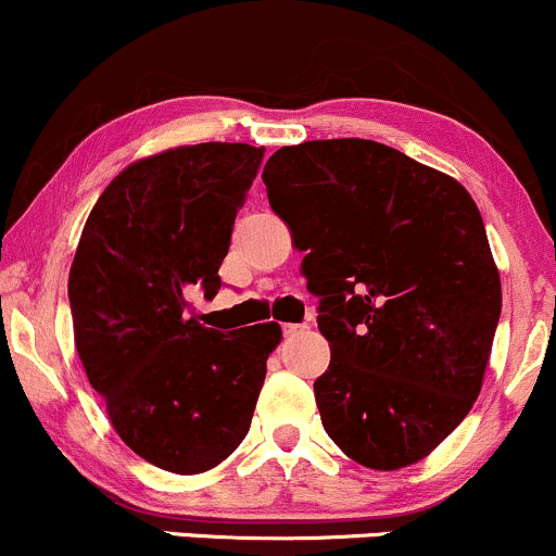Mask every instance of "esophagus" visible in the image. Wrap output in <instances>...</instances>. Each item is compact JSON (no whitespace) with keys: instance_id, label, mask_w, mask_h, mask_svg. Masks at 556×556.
<instances>
[{"instance_id":"1","label":"esophagus","mask_w":556,"mask_h":556,"mask_svg":"<svg viewBox=\"0 0 556 556\" xmlns=\"http://www.w3.org/2000/svg\"><path fill=\"white\" fill-rule=\"evenodd\" d=\"M307 330V326H299V323H289V326H283V336L286 339H291V336H299Z\"/></svg>"}]
</instances>
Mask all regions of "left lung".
<instances>
[{"instance_id":"1","label":"left lung","mask_w":556,"mask_h":556,"mask_svg":"<svg viewBox=\"0 0 556 556\" xmlns=\"http://www.w3.org/2000/svg\"><path fill=\"white\" fill-rule=\"evenodd\" d=\"M262 180L320 299L323 428L372 470L415 465L472 409L502 315L476 202L454 178L367 139L280 147Z\"/></svg>"}]
</instances>
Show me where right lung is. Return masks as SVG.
<instances>
[{
	"mask_svg": "<svg viewBox=\"0 0 556 556\" xmlns=\"http://www.w3.org/2000/svg\"><path fill=\"white\" fill-rule=\"evenodd\" d=\"M262 147L207 141L128 165L93 204L67 280L76 349L112 428L178 476L212 470L252 426L280 326L204 328Z\"/></svg>",
	"mask_w": 556,
	"mask_h": 556,
	"instance_id": "1",
	"label": "right lung"
}]
</instances>
